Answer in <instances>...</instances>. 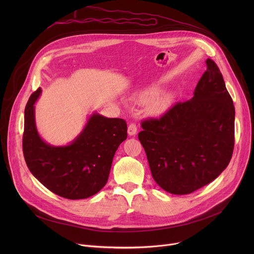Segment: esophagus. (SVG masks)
<instances>
[{
	"mask_svg": "<svg viewBox=\"0 0 254 254\" xmlns=\"http://www.w3.org/2000/svg\"><path fill=\"white\" fill-rule=\"evenodd\" d=\"M136 131H137V128H136V126L134 124H130L127 127V133L129 135H135L136 134Z\"/></svg>",
	"mask_w": 254,
	"mask_h": 254,
	"instance_id": "34e87169",
	"label": "esophagus"
}]
</instances>
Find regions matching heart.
<instances>
[{
    "mask_svg": "<svg viewBox=\"0 0 254 254\" xmlns=\"http://www.w3.org/2000/svg\"><path fill=\"white\" fill-rule=\"evenodd\" d=\"M160 87L152 86L139 91L136 94L135 99L140 104H144L152 101L151 105L149 106V113L152 116H159L168 110L173 100L172 95L167 93L160 95Z\"/></svg>",
    "mask_w": 254,
    "mask_h": 254,
    "instance_id": "heart-1",
    "label": "heart"
}]
</instances>
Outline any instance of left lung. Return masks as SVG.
Segmentation results:
<instances>
[{"label":"left lung","instance_id":"obj_1","mask_svg":"<svg viewBox=\"0 0 254 254\" xmlns=\"http://www.w3.org/2000/svg\"><path fill=\"white\" fill-rule=\"evenodd\" d=\"M194 96L160 119L141 122L138 139L152 176L165 191L190 194L228 166L234 148L235 110L221 72L211 60Z\"/></svg>","mask_w":254,"mask_h":254}]
</instances>
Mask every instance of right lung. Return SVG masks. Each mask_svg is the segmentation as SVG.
Returning <instances> with one entry per match:
<instances>
[{
	"label": "right lung",
	"instance_id": "1",
	"mask_svg": "<svg viewBox=\"0 0 254 254\" xmlns=\"http://www.w3.org/2000/svg\"><path fill=\"white\" fill-rule=\"evenodd\" d=\"M41 88L29 98L25 108L23 153L26 164L41 184L54 194L70 200L88 198L107 182L120 144L127 137L122 119L94 113L82 131L67 146H51L38 133L35 102Z\"/></svg>",
	"mask_w": 254,
	"mask_h": 254
}]
</instances>
